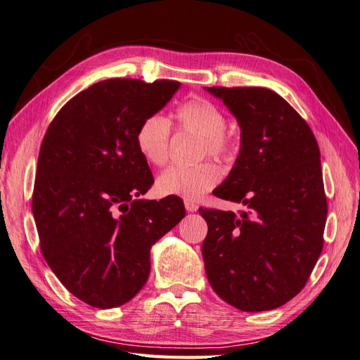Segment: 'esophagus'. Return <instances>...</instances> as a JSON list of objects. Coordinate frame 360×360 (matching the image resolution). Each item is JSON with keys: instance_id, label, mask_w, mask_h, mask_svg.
Here are the masks:
<instances>
[{"instance_id": "obj_1", "label": "esophagus", "mask_w": 360, "mask_h": 360, "mask_svg": "<svg viewBox=\"0 0 360 360\" xmlns=\"http://www.w3.org/2000/svg\"><path fill=\"white\" fill-rule=\"evenodd\" d=\"M184 207H186L188 212H197L198 210L197 202L192 201V200H184Z\"/></svg>"}]
</instances>
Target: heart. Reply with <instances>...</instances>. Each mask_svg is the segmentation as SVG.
<instances>
[{"instance_id": "heart-1", "label": "heart", "mask_w": 360, "mask_h": 360, "mask_svg": "<svg viewBox=\"0 0 360 360\" xmlns=\"http://www.w3.org/2000/svg\"><path fill=\"white\" fill-rule=\"evenodd\" d=\"M179 129L183 134L200 138V156H213L217 160H230L237 151V141L228 132L226 117L221 108L202 97L183 103L177 111ZM171 124L159 112L147 115L136 130L139 155L150 165L163 167L171 153ZM221 180V171L205 160L193 167H169L163 171L156 188L162 195H177L183 198H198Z\"/></svg>"}]
</instances>
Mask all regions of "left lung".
Instances as JSON below:
<instances>
[{
    "instance_id": "left-lung-1",
    "label": "left lung",
    "mask_w": 360,
    "mask_h": 360,
    "mask_svg": "<svg viewBox=\"0 0 360 360\" xmlns=\"http://www.w3.org/2000/svg\"><path fill=\"white\" fill-rule=\"evenodd\" d=\"M242 129V147L217 198L245 212L200 207L214 292L246 312L282 307L307 285L323 250L328 216L320 148L311 127L279 94L261 86H210Z\"/></svg>"
}]
</instances>
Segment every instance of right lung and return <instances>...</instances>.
Masks as SVG:
<instances>
[{"mask_svg":"<svg viewBox=\"0 0 360 360\" xmlns=\"http://www.w3.org/2000/svg\"><path fill=\"white\" fill-rule=\"evenodd\" d=\"M180 82L114 78L64 105L40 147L32 214L48 266L75 297L110 309L135 297L150 249L186 214L176 195L135 200L155 183L136 130Z\"/></svg>","mask_w":360,"mask_h":360,"instance_id":"1","label":"right lung"}]
</instances>
